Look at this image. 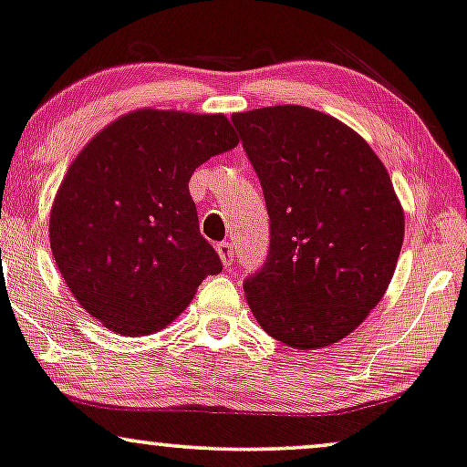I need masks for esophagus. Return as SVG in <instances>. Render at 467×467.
I'll use <instances>...</instances> for the list:
<instances>
[{
	"instance_id": "34e87169",
	"label": "esophagus",
	"mask_w": 467,
	"mask_h": 467,
	"mask_svg": "<svg viewBox=\"0 0 467 467\" xmlns=\"http://www.w3.org/2000/svg\"><path fill=\"white\" fill-rule=\"evenodd\" d=\"M217 254H220V261L226 265V267H230L234 261V245L230 244V241H222V244H217Z\"/></svg>"
}]
</instances>
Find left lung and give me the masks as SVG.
Returning <instances> with one entry per match:
<instances>
[{
	"label": "left lung",
	"instance_id": "8db88e82",
	"mask_svg": "<svg viewBox=\"0 0 467 467\" xmlns=\"http://www.w3.org/2000/svg\"><path fill=\"white\" fill-rule=\"evenodd\" d=\"M271 220L267 263L245 280L275 340L315 351L349 336L381 302L405 237L386 165L338 118L302 105L233 116Z\"/></svg>",
	"mask_w": 467,
	"mask_h": 467
}]
</instances>
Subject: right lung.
I'll use <instances>...</instances> for the list:
<instances>
[{"label":"right lung","mask_w":467,"mask_h":467,"mask_svg":"<svg viewBox=\"0 0 467 467\" xmlns=\"http://www.w3.org/2000/svg\"><path fill=\"white\" fill-rule=\"evenodd\" d=\"M237 144L223 114L135 109L68 165L51 206V252L73 297L109 332H159L222 271L190 179Z\"/></svg>","instance_id":"1"}]
</instances>
